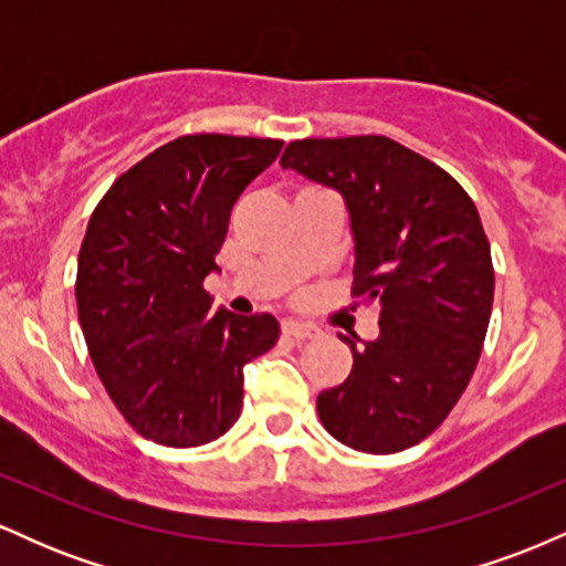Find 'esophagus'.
<instances>
[{
  "instance_id": "esophagus-1",
  "label": "esophagus",
  "mask_w": 566,
  "mask_h": 566,
  "mask_svg": "<svg viewBox=\"0 0 566 566\" xmlns=\"http://www.w3.org/2000/svg\"><path fill=\"white\" fill-rule=\"evenodd\" d=\"M282 333L287 337H295V340H314V337H319V329L314 324H303L295 319L282 322Z\"/></svg>"
}]
</instances>
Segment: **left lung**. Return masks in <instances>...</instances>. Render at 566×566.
I'll use <instances>...</instances> for the list:
<instances>
[{
	"label": "left lung",
	"mask_w": 566,
	"mask_h": 566,
	"mask_svg": "<svg viewBox=\"0 0 566 566\" xmlns=\"http://www.w3.org/2000/svg\"><path fill=\"white\" fill-rule=\"evenodd\" d=\"M279 165L343 193L356 242L350 295L380 311L378 340L343 337L354 367L316 399L322 426L359 452L407 450L444 423L482 356L495 269L476 205L386 135L292 140Z\"/></svg>",
	"instance_id": "1"
}]
</instances>
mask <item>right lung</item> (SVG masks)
<instances>
[{
  "label": "right lung",
  "mask_w": 566,
  "mask_h": 566,
  "mask_svg": "<svg viewBox=\"0 0 566 566\" xmlns=\"http://www.w3.org/2000/svg\"><path fill=\"white\" fill-rule=\"evenodd\" d=\"M282 140L199 133L175 138L97 201L76 265L90 359L143 439L201 447L237 423L244 365L274 348L271 314H210L233 201Z\"/></svg>",
  "instance_id": "obj_1"
}]
</instances>
